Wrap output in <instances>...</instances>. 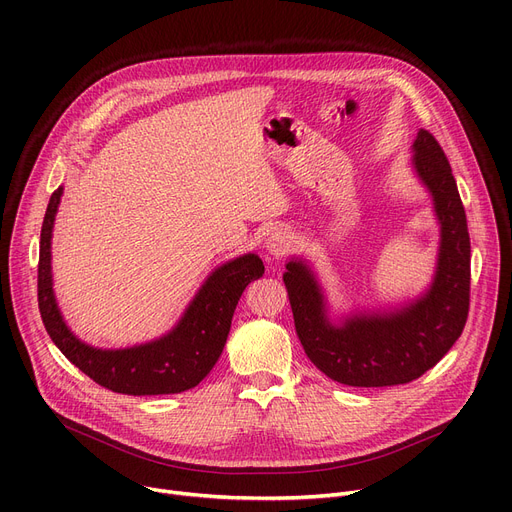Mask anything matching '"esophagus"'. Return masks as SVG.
I'll return each mask as SVG.
<instances>
[{"label":"esophagus","mask_w":512,"mask_h":512,"mask_svg":"<svg viewBox=\"0 0 512 512\" xmlns=\"http://www.w3.org/2000/svg\"><path fill=\"white\" fill-rule=\"evenodd\" d=\"M292 249V236L284 228H276L265 240V251L272 259L284 257Z\"/></svg>","instance_id":"esophagus-1"}]
</instances>
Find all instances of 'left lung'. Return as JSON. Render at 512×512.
I'll list each match as a JSON object with an SVG mask.
<instances>
[{
	"instance_id": "8db88e82",
	"label": "left lung",
	"mask_w": 512,
	"mask_h": 512,
	"mask_svg": "<svg viewBox=\"0 0 512 512\" xmlns=\"http://www.w3.org/2000/svg\"><path fill=\"white\" fill-rule=\"evenodd\" d=\"M411 149L413 172L432 197L440 226L436 272L419 297L332 319L324 288L303 257H292L282 276L307 357L346 386L382 388L417 380L450 351L467 321L471 242L459 188L432 134L419 130Z\"/></svg>"
}]
</instances>
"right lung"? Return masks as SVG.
<instances>
[{"label":"right lung","instance_id":"right-lung-1","mask_svg":"<svg viewBox=\"0 0 512 512\" xmlns=\"http://www.w3.org/2000/svg\"><path fill=\"white\" fill-rule=\"evenodd\" d=\"M62 193L60 186L49 199L39 247V311L53 344L112 392L155 396L195 388L224 351L240 294L265 272L259 255L245 253L215 267L168 334L128 348H95L72 334L53 294L51 236Z\"/></svg>","mask_w":512,"mask_h":512}]
</instances>
